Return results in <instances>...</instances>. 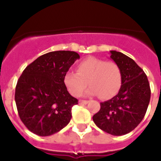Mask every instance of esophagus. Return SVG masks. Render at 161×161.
I'll return each mask as SVG.
<instances>
[{
  "label": "esophagus",
  "mask_w": 161,
  "mask_h": 161,
  "mask_svg": "<svg viewBox=\"0 0 161 161\" xmlns=\"http://www.w3.org/2000/svg\"><path fill=\"white\" fill-rule=\"evenodd\" d=\"M89 101L88 100H83V99H80L79 100V104H87Z\"/></svg>",
  "instance_id": "esophagus-1"
}]
</instances>
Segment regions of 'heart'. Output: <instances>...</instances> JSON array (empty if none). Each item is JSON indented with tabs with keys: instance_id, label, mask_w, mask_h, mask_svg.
I'll return each instance as SVG.
<instances>
[{
	"instance_id": "obj_1",
	"label": "heart",
	"mask_w": 161,
	"mask_h": 161,
	"mask_svg": "<svg viewBox=\"0 0 161 161\" xmlns=\"http://www.w3.org/2000/svg\"><path fill=\"white\" fill-rule=\"evenodd\" d=\"M77 73L67 72L63 82L68 92L78 97L87 85L88 95H98L102 99H109L116 95L122 83V74L119 67L114 62L97 58H88L76 67Z\"/></svg>"
}]
</instances>
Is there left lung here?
<instances>
[{"instance_id":"1","label":"left lung","mask_w":161,"mask_h":161,"mask_svg":"<svg viewBox=\"0 0 161 161\" xmlns=\"http://www.w3.org/2000/svg\"><path fill=\"white\" fill-rule=\"evenodd\" d=\"M110 53L121 71V88L114 98L100 103L93 119L100 130L119 136L135 130L142 121L150 103V88L146 74L132 58L119 52Z\"/></svg>"}]
</instances>
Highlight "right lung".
<instances>
[{
    "instance_id": "right-lung-1",
    "label": "right lung",
    "mask_w": 161,
    "mask_h": 161,
    "mask_svg": "<svg viewBox=\"0 0 161 161\" xmlns=\"http://www.w3.org/2000/svg\"><path fill=\"white\" fill-rule=\"evenodd\" d=\"M79 58L75 52H50L36 58L21 73L15 101L19 117L35 135L49 136L70 122L72 108L78 101L68 93L63 77Z\"/></svg>"
}]
</instances>
